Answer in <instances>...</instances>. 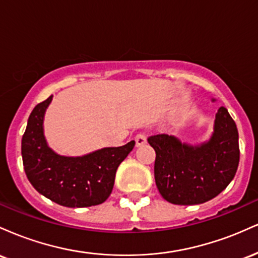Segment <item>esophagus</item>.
I'll use <instances>...</instances> for the list:
<instances>
[{"label":"esophagus","mask_w":258,"mask_h":258,"mask_svg":"<svg viewBox=\"0 0 258 258\" xmlns=\"http://www.w3.org/2000/svg\"><path fill=\"white\" fill-rule=\"evenodd\" d=\"M135 141H136V146H137V147L144 146V144L147 143V136H146V133H143V132L138 133V135L135 137Z\"/></svg>","instance_id":"34e87169"}]
</instances>
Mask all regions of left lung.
<instances>
[{"label": "left lung", "instance_id": "obj_1", "mask_svg": "<svg viewBox=\"0 0 258 258\" xmlns=\"http://www.w3.org/2000/svg\"><path fill=\"white\" fill-rule=\"evenodd\" d=\"M148 142L156 153V186L161 197L174 205H197L214 199L238 170V128L224 106L218 109L214 133L205 143L190 146L168 135L150 136Z\"/></svg>", "mask_w": 258, "mask_h": 258}]
</instances>
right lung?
<instances>
[{"mask_svg": "<svg viewBox=\"0 0 258 258\" xmlns=\"http://www.w3.org/2000/svg\"><path fill=\"white\" fill-rule=\"evenodd\" d=\"M52 97L38 103L29 116L22 139L26 177L38 193L61 206L99 205L111 194L117 167L131 153L135 141L76 158L58 155L43 135V116Z\"/></svg>", "mask_w": 258, "mask_h": 258, "instance_id": "obj_1", "label": "right lung"}]
</instances>
